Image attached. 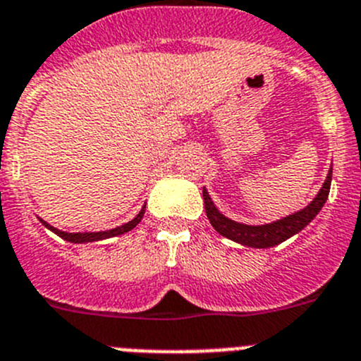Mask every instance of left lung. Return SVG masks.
I'll use <instances>...</instances> for the list:
<instances>
[{"instance_id":"obj_1","label":"left lung","mask_w":361,"mask_h":361,"mask_svg":"<svg viewBox=\"0 0 361 361\" xmlns=\"http://www.w3.org/2000/svg\"><path fill=\"white\" fill-rule=\"evenodd\" d=\"M331 178H333V168H331L329 173H327V178H325L322 190L318 191V195L312 199V202L309 204L307 208H304L302 212L293 213V215L289 216H283V219L276 220L273 224L247 226L228 219V216H224L215 208V204L209 199L208 191L206 190H202L204 208H206V215H208L209 222H212V226L215 228V231L220 233L222 237L229 238V240L233 242H238V244L242 245H247V247L266 250V247H273V245L276 244H282L283 240H288L293 235L302 231V229L320 213V209L324 208L325 200L329 197Z\"/></svg>"}]
</instances>
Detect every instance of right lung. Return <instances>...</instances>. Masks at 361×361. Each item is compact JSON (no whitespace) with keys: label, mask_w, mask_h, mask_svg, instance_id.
Listing matches in <instances>:
<instances>
[{"label":"right lung","mask_w":361,"mask_h":361,"mask_svg":"<svg viewBox=\"0 0 361 361\" xmlns=\"http://www.w3.org/2000/svg\"><path fill=\"white\" fill-rule=\"evenodd\" d=\"M142 215H145V208L141 209V213H139L135 219L130 220V222H126V224L119 226V228L108 229V231H97V233H66V231H61V229L52 228V226L47 224L44 220H41V222H43L44 228H49L50 231L56 233L57 237L65 238V240H68V242H73V244H82V242H97V240H104V238L123 235V233H126V231H130V229L135 228V226L142 220Z\"/></svg>","instance_id":"right-lung-1"}]
</instances>
